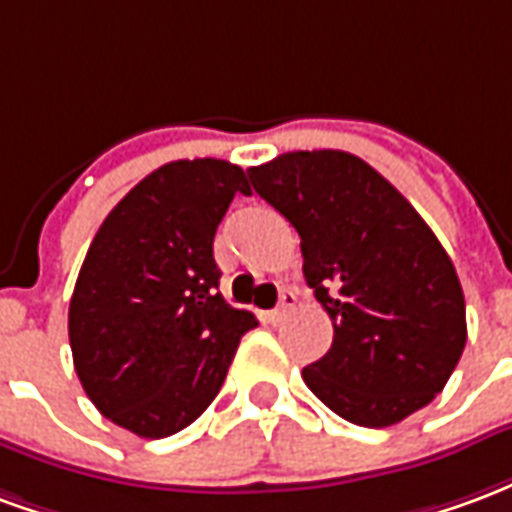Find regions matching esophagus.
Here are the masks:
<instances>
[{
	"label": "esophagus",
	"instance_id": "1",
	"mask_svg": "<svg viewBox=\"0 0 512 512\" xmlns=\"http://www.w3.org/2000/svg\"><path fill=\"white\" fill-rule=\"evenodd\" d=\"M293 307H296V293H293V290H282V293H279V304L268 312V323H279Z\"/></svg>",
	"mask_w": 512,
	"mask_h": 512
}]
</instances>
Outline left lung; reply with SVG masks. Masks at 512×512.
<instances>
[{"mask_svg": "<svg viewBox=\"0 0 512 512\" xmlns=\"http://www.w3.org/2000/svg\"><path fill=\"white\" fill-rule=\"evenodd\" d=\"M301 238L304 279L334 323L332 348L301 370L354 425L386 428L428 406L466 345L450 255L400 191L345 150H296L246 169Z\"/></svg>", "mask_w": 512, "mask_h": 512, "instance_id": "left-lung-1", "label": "left lung"}]
</instances>
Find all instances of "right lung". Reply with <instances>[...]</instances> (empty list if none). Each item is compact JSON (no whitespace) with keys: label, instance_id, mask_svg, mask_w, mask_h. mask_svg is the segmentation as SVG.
<instances>
[{"label":"right lung","instance_id":"obj_1","mask_svg":"<svg viewBox=\"0 0 512 512\" xmlns=\"http://www.w3.org/2000/svg\"><path fill=\"white\" fill-rule=\"evenodd\" d=\"M244 169L222 158L169 161L98 227L68 310L73 367L95 408L142 439L178 433L227 376L257 318L219 293L213 235Z\"/></svg>","mask_w":512,"mask_h":512}]
</instances>
